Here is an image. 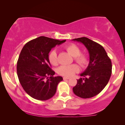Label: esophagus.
Listing matches in <instances>:
<instances>
[{
	"mask_svg": "<svg viewBox=\"0 0 125 125\" xmlns=\"http://www.w3.org/2000/svg\"><path fill=\"white\" fill-rule=\"evenodd\" d=\"M69 79H70V78L69 77H63V80H69Z\"/></svg>",
	"mask_w": 125,
	"mask_h": 125,
	"instance_id": "esophagus-1",
	"label": "esophagus"
}]
</instances>
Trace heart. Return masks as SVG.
I'll list each match as a JSON object with an SVG mask.
<instances>
[{"mask_svg": "<svg viewBox=\"0 0 125 125\" xmlns=\"http://www.w3.org/2000/svg\"><path fill=\"white\" fill-rule=\"evenodd\" d=\"M65 49L69 53L74 57L76 62L80 64L83 67L86 66L88 63V59L86 55L81 54V50L79 47L71 44L65 47ZM49 62L52 65H56L57 64V54L56 51H52L48 56ZM79 71V68L76 64L62 65L58 68L57 72L59 74L66 77L72 76L75 73Z\"/></svg>", "mask_w": 125, "mask_h": 125, "instance_id": "b5f03b06", "label": "heart"}]
</instances>
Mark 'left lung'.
Here are the masks:
<instances>
[{"instance_id":"1","label":"left lung","mask_w":125,"mask_h":125,"mask_svg":"<svg viewBox=\"0 0 125 125\" xmlns=\"http://www.w3.org/2000/svg\"><path fill=\"white\" fill-rule=\"evenodd\" d=\"M72 40L83 44L89 54L88 67L80 74L84 78L77 80L73 91L81 98H91L100 93L108 83L112 74V62L104 47L96 42L85 37Z\"/></svg>"}]
</instances>
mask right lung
Returning a JSON list of instances; mask_svg holds the SVG:
<instances>
[{
	"mask_svg": "<svg viewBox=\"0 0 125 125\" xmlns=\"http://www.w3.org/2000/svg\"><path fill=\"white\" fill-rule=\"evenodd\" d=\"M65 41L40 36L23 47L17 62V74L23 89L32 98L45 101L55 94L58 83L63 79L53 76L55 72L51 68L49 53Z\"/></svg>",
	"mask_w": 125,
	"mask_h": 125,
	"instance_id": "right-lung-1",
	"label": "right lung"
}]
</instances>
